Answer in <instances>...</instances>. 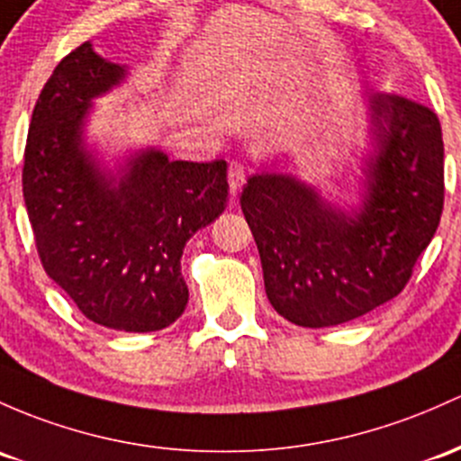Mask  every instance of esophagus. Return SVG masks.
<instances>
[{
	"mask_svg": "<svg viewBox=\"0 0 461 461\" xmlns=\"http://www.w3.org/2000/svg\"><path fill=\"white\" fill-rule=\"evenodd\" d=\"M244 182H246V167L241 165V162L232 160L229 165V185H230L232 195L244 186Z\"/></svg>",
	"mask_w": 461,
	"mask_h": 461,
	"instance_id": "esophagus-1",
	"label": "esophagus"
}]
</instances>
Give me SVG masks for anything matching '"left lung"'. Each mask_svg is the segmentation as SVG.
Masks as SVG:
<instances>
[{
    "instance_id": "obj_1",
    "label": "left lung",
    "mask_w": 461,
    "mask_h": 461,
    "mask_svg": "<svg viewBox=\"0 0 461 461\" xmlns=\"http://www.w3.org/2000/svg\"><path fill=\"white\" fill-rule=\"evenodd\" d=\"M369 140L363 206L351 215L288 173H255L241 191L268 301L301 328L348 323L398 296L438 230V113L398 94H371Z\"/></svg>"
}]
</instances>
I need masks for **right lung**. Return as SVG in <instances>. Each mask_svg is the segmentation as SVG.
Here are the masks:
<instances>
[{"instance_id": "right-lung-1", "label": "right lung", "mask_w": 461, "mask_h": 461, "mask_svg": "<svg viewBox=\"0 0 461 461\" xmlns=\"http://www.w3.org/2000/svg\"><path fill=\"white\" fill-rule=\"evenodd\" d=\"M86 41L61 59L34 105L23 200L43 270L110 330L156 331L180 319L182 250L226 209V162L169 160L160 149L105 171L83 140L92 98L125 78Z\"/></svg>"}]
</instances>
